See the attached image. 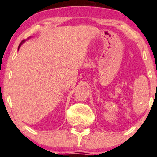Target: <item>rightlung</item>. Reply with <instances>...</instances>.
Masks as SVG:
<instances>
[{
	"instance_id": "add662e5",
	"label": "right lung",
	"mask_w": 157,
	"mask_h": 157,
	"mask_svg": "<svg viewBox=\"0 0 157 157\" xmlns=\"http://www.w3.org/2000/svg\"><path fill=\"white\" fill-rule=\"evenodd\" d=\"M22 42H23V41H22ZM22 42H21V44H22ZM21 44H20V45H19V47H20V46H21Z\"/></svg>"
}]
</instances>
